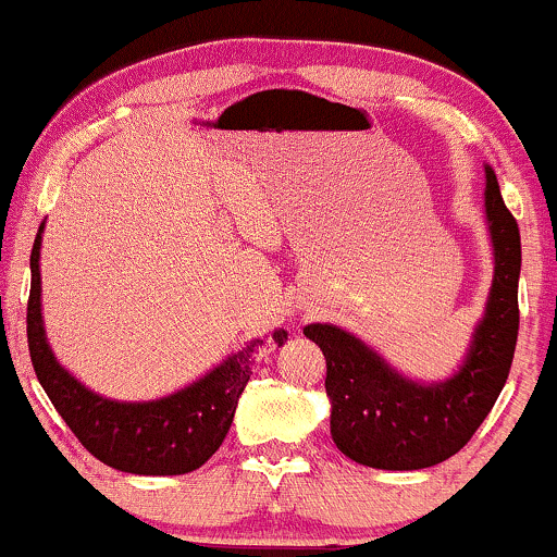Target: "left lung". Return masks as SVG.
I'll list each match as a JSON object with an SVG mask.
<instances>
[{
	"instance_id": "left-lung-1",
	"label": "left lung",
	"mask_w": 557,
	"mask_h": 557,
	"mask_svg": "<svg viewBox=\"0 0 557 557\" xmlns=\"http://www.w3.org/2000/svg\"><path fill=\"white\" fill-rule=\"evenodd\" d=\"M485 180L495 273L485 315L454 375L411 381L355 333L331 323L305 325V336L320 346L329 368L333 443L362 467L411 472L450 459L485 422L508 381L519 336L521 237L490 166Z\"/></svg>"
}]
</instances>
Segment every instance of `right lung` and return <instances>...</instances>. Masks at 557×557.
<instances>
[{
    "label": "right lung",
    "instance_id": "1",
    "mask_svg": "<svg viewBox=\"0 0 557 557\" xmlns=\"http://www.w3.org/2000/svg\"><path fill=\"white\" fill-rule=\"evenodd\" d=\"M41 237L38 226L30 252L28 349L38 383L54 409L98 461L127 474L172 476L200 469L219 450L232 428L237 401L252 375V362L263 338H255L228 355L211 372L174 394L153 401H116L70 375L46 342L41 312ZM273 342H286V331H273Z\"/></svg>",
    "mask_w": 557,
    "mask_h": 557
}]
</instances>
